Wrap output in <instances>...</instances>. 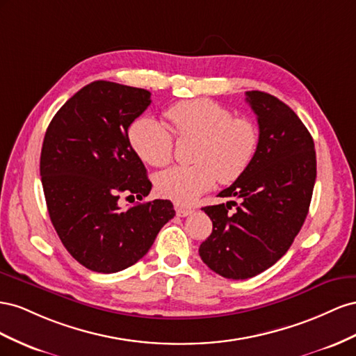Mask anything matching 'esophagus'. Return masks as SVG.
<instances>
[{"label":"esophagus","mask_w":356,"mask_h":356,"mask_svg":"<svg viewBox=\"0 0 356 356\" xmlns=\"http://www.w3.org/2000/svg\"><path fill=\"white\" fill-rule=\"evenodd\" d=\"M175 210H176V215L180 216V218H185V216L191 215L192 211H194L192 209L185 207V206H180V204H176V206H175Z\"/></svg>","instance_id":"obj_1"}]
</instances>
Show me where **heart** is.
Listing matches in <instances>:
<instances>
[{
  "instance_id": "obj_1",
  "label": "heart",
  "mask_w": 356,
  "mask_h": 356,
  "mask_svg": "<svg viewBox=\"0 0 356 356\" xmlns=\"http://www.w3.org/2000/svg\"><path fill=\"white\" fill-rule=\"evenodd\" d=\"M172 133L179 138H195L194 165L171 167L155 179L156 192L176 204H192L219 179L231 184L240 179L255 159L261 133L245 116L209 98L185 99L165 110ZM131 147L141 161L164 167L172 158L175 141L170 131L152 116H140L128 128Z\"/></svg>"
}]
</instances>
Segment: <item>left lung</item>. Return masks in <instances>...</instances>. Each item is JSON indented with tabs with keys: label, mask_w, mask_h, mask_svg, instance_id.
Listing matches in <instances>:
<instances>
[{
	"label": "left lung",
	"mask_w": 356,
	"mask_h": 356,
	"mask_svg": "<svg viewBox=\"0 0 356 356\" xmlns=\"http://www.w3.org/2000/svg\"><path fill=\"white\" fill-rule=\"evenodd\" d=\"M257 115L261 143L252 165L219 197L241 198L202 207L213 231L201 243L206 266L227 279H249L276 264L291 248L309 213L316 152L307 128L283 101L248 90Z\"/></svg>",
	"instance_id": "obj_1"
}]
</instances>
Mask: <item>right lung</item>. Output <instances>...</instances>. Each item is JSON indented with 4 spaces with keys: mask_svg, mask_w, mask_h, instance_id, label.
Listing matches in <instances>:
<instances>
[{
    "mask_svg": "<svg viewBox=\"0 0 356 356\" xmlns=\"http://www.w3.org/2000/svg\"><path fill=\"white\" fill-rule=\"evenodd\" d=\"M149 104L146 89L97 80L71 97L46 131L40 176L50 220L70 255L97 273L134 266L176 215L168 200L118 204L122 192L143 200L152 189L128 140Z\"/></svg>",
    "mask_w": 356,
    "mask_h": 356,
    "instance_id": "right-lung-1",
    "label": "right lung"
}]
</instances>
